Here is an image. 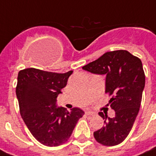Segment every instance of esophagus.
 Returning a JSON list of instances; mask_svg holds the SVG:
<instances>
[{"label": "esophagus", "mask_w": 156, "mask_h": 156, "mask_svg": "<svg viewBox=\"0 0 156 156\" xmlns=\"http://www.w3.org/2000/svg\"><path fill=\"white\" fill-rule=\"evenodd\" d=\"M85 115H90V116H93V115H95V113L92 112V111H90V110H87L86 112H85Z\"/></svg>", "instance_id": "1"}]
</instances>
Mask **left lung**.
I'll use <instances>...</instances> for the list:
<instances>
[{
  "label": "left lung",
  "instance_id": "obj_1",
  "mask_svg": "<svg viewBox=\"0 0 156 156\" xmlns=\"http://www.w3.org/2000/svg\"><path fill=\"white\" fill-rule=\"evenodd\" d=\"M83 69L106 76L105 93L112 96L109 104L115 111L114 118L99 113L105 125L94 132V137L104 146L119 144L130 133L141 106L145 87V73L141 59L128 51L119 50L105 53Z\"/></svg>",
  "mask_w": 156,
  "mask_h": 156
}]
</instances>
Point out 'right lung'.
<instances>
[{
	"instance_id": "obj_1",
	"label": "right lung",
	"mask_w": 156,
	"mask_h": 156,
	"mask_svg": "<svg viewBox=\"0 0 156 156\" xmlns=\"http://www.w3.org/2000/svg\"><path fill=\"white\" fill-rule=\"evenodd\" d=\"M73 73H52L34 68L20 70L17 96L21 117L28 130L42 145L58 147L69 140L84 112L79 108L68 111L56 105V98Z\"/></svg>"
}]
</instances>
